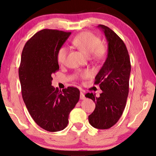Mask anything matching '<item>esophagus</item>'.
I'll return each mask as SVG.
<instances>
[{
	"mask_svg": "<svg viewBox=\"0 0 156 156\" xmlns=\"http://www.w3.org/2000/svg\"><path fill=\"white\" fill-rule=\"evenodd\" d=\"M86 97H85V95H84V93L83 92H80V99L81 100H83Z\"/></svg>",
	"mask_w": 156,
	"mask_h": 156,
	"instance_id": "34e87169",
	"label": "esophagus"
}]
</instances>
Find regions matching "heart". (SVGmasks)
Returning a JSON list of instances; mask_svg holds the SVG:
<instances>
[{
  "label": "heart",
  "mask_w": 156,
  "mask_h": 156,
  "mask_svg": "<svg viewBox=\"0 0 156 156\" xmlns=\"http://www.w3.org/2000/svg\"><path fill=\"white\" fill-rule=\"evenodd\" d=\"M72 43L75 47L86 55H91L95 60H102L107 54V49L103 43H101L100 38L91 32H83L77 34L72 41ZM68 48L62 46L58 49L57 52V60L60 65L66 62ZM91 73L89 70L79 74V78L82 79L90 77Z\"/></svg>",
  "instance_id": "obj_1"
}]
</instances>
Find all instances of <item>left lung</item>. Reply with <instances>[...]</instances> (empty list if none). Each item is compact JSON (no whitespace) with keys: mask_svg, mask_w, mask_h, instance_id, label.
<instances>
[{"mask_svg":"<svg viewBox=\"0 0 156 156\" xmlns=\"http://www.w3.org/2000/svg\"><path fill=\"white\" fill-rule=\"evenodd\" d=\"M108 42V55L103 66L95 77L102 92L99 97L87 93L86 97L96 103L93 113L88 116L94 128L105 130L118 122L124 112L129 92L131 64L124 41L115 32L100 24Z\"/></svg>","mask_w":156,"mask_h":156,"instance_id":"1","label":"left lung"}]
</instances>
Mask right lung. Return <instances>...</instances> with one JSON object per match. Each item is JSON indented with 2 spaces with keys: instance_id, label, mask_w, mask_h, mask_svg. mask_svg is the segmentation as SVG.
Returning <instances> with one entry per match:
<instances>
[{
  "instance_id": "1",
  "label": "right lung",
  "mask_w": 156,
  "mask_h": 156,
  "mask_svg": "<svg viewBox=\"0 0 156 156\" xmlns=\"http://www.w3.org/2000/svg\"><path fill=\"white\" fill-rule=\"evenodd\" d=\"M70 34L43 29L26 42L22 53L19 77L23 102L37 124L49 132L66 127L80 96L77 87L62 92L51 86V75L59 70L57 52Z\"/></svg>"
}]
</instances>
